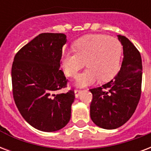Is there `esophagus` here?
Masks as SVG:
<instances>
[{
    "mask_svg": "<svg viewBox=\"0 0 151 151\" xmlns=\"http://www.w3.org/2000/svg\"><path fill=\"white\" fill-rule=\"evenodd\" d=\"M81 92H82V91L81 90V89H75V90H74V93H75L76 97H78L79 95L81 93Z\"/></svg>",
    "mask_w": 151,
    "mask_h": 151,
    "instance_id": "obj_1",
    "label": "esophagus"
}]
</instances>
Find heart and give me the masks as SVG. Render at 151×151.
Masks as SVG:
<instances>
[{"mask_svg":"<svg viewBox=\"0 0 151 151\" xmlns=\"http://www.w3.org/2000/svg\"><path fill=\"white\" fill-rule=\"evenodd\" d=\"M74 50L63 52L62 65L66 75L75 78L86 62L88 69L78 76L77 86H88L101 78L109 80L119 70L122 45L116 38L103 35H88L75 42Z\"/></svg>","mask_w":151,"mask_h":151,"instance_id":"heart-1","label":"heart"}]
</instances>
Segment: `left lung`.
I'll return each instance as SVG.
<instances>
[{
	"label": "left lung",
	"instance_id": "8db88e82",
	"mask_svg": "<svg viewBox=\"0 0 151 151\" xmlns=\"http://www.w3.org/2000/svg\"><path fill=\"white\" fill-rule=\"evenodd\" d=\"M124 50L120 70L101 87L91 88L90 117L96 126L116 129L132 117L141 96L142 65L141 55L127 38L118 35Z\"/></svg>",
	"mask_w": 151,
	"mask_h": 151
}]
</instances>
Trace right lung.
I'll return each mask as SVG.
<instances>
[{
	"label": "right lung",
	"mask_w": 151,
	"mask_h": 151,
	"mask_svg": "<svg viewBox=\"0 0 151 151\" xmlns=\"http://www.w3.org/2000/svg\"><path fill=\"white\" fill-rule=\"evenodd\" d=\"M65 42L63 33L40 34L17 53L12 66L17 109L30 125L42 132L58 131L70 119L74 92L58 93L68 81L59 69Z\"/></svg>",
	"instance_id": "right-lung-1"
}]
</instances>
